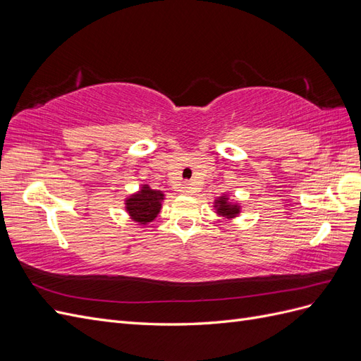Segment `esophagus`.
Segmentation results:
<instances>
[{
	"instance_id": "1",
	"label": "esophagus",
	"mask_w": 361,
	"mask_h": 361,
	"mask_svg": "<svg viewBox=\"0 0 361 361\" xmlns=\"http://www.w3.org/2000/svg\"><path fill=\"white\" fill-rule=\"evenodd\" d=\"M179 191H180L182 194H185V195H190V194L194 192V188H192L191 183H183L182 187L179 188Z\"/></svg>"
}]
</instances>
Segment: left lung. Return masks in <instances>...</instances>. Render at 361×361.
<instances>
[{
  "mask_svg": "<svg viewBox=\"0 0 361 361\" xmlns=\"http://www.w3.org/2000/svg\"><path fill=\"white\" fill-rule=\"evenodd\" d=\"M214 211L218 216H221L223 220H235L236 216H239L243 211L241 203H238L231 199V195L227 192L221 194L220 197H216L212 203Z\"/></svg>",
  "mask_w": 361,
  "mask_h": 361,
  "instance_id": "left-lung-1",
  "label": "left lung"
}]
</instances>
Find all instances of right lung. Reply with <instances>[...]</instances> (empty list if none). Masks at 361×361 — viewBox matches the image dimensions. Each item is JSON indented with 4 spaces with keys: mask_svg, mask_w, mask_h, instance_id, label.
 I'll return each mask as SVG.
<instances>
[{
    "mask_svg": "<svg viewBox=\"0 0 361 361\" xmlns=\"http://www.w3.org/2000/svg\"><path fill=\"white\" fill-rule=\"evenodd\" d=\"M164 197L166 195L162 191L152 190L147 183H143L138 191L129 194L125 199V211L133 221L140 226H147L155 221L162 207Z\"/></svg>",
    "mask_w": 361,
    "mask_h": 361,
    "instance_id": "obj_1",
    "label": "right lung"
}]
</instances>
